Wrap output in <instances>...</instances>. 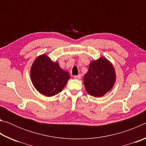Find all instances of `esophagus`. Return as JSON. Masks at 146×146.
<instances>
[{
  "label": "esophagus",
  "instance_id": "obj_1",
  "mask_svg": "<svg viewBox=\"0 0 146 146\" xmlns=\"http://www.w3.org/2000/svg\"><path fill=\"white\" fill-rule=\"evenodd\" d=\"M74 78H75V79H80L81 78V75L74 76Z\"/></svg>",
  "mask_w": 146,
  "mask_h": 146
}]
</instances>
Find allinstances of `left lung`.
<instances>
[{
    "label": "left lung",
    "instance_id": "obj_1",
    "mask_svg": "<svg viewBox=\"0 0 146 146\" xmlns=\"http://www.w3.org/2000/svg\"><path fill=\"white\" fill-rule=\"evenodd\" d=\"M115 81V70L105 58L91 62L88 73L84 76L87 92L95 97H100L110 91Z\"/></svg>",
    "mask_w": 146,
    "mask_h": 146
}]
</instances>
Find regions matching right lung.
<instances>
[{"instance_id":"1","label":"right lung","mask_w":146,"mask_h":146,"mask_svg":"<svg viewBox=\"0 0 146 146\" xmlns=\"http://www.w3.org/2000/svg\"><path fill=\"white\" fill-rule=\"evenodd\" d=\"M30 73L35 88L47 97L61 92L70 78L69 73L62 70L58 62H53L45 55L38 56L34 61Z\"/></svg>"}]
</instances>
